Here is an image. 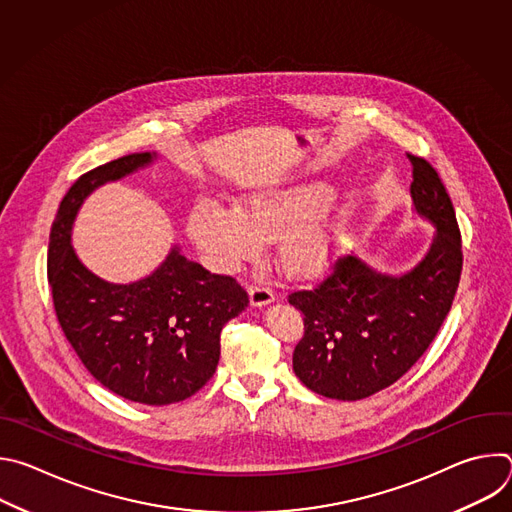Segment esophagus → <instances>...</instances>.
<instances>
[{
  "instance_id": "esophagus-1",
  "label": "esophagus",
  "mask_w": 512,
  "mask_h": 512,
  "mask_svg": "<svg viewBox=\"0 0 512 512\" xmlns=\"http://www.w3.org/2000/svg\"><path fill=\"white\" fill-rule=\"evenodd\" d=\"M249 300H251V306L253 308H263L267 304H271L275 300L273 291L269 287H263V285H253L249 289Z\"/></svg>"
}]
</instances>
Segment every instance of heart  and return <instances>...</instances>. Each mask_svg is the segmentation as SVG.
Segmentation results:
<instances>
[{"label":"heart","mask_w":512,"mask_h":512,"mask_svg":"<svg viewBox=\"0 0 512 512\" xmlns=\"http://www.w3.org/2000/svg\"><path fill=\"white\" fill-rule=\"evenodd\" d=\"M334 188L326 182L259 186L229 206L198 200L186 221L188 239L218 271L251 261L275 241L277 267L291 279H308L332 261L338 235L328 218Z\"/></svg>","instance_id":"heart-1"}]
</instances>
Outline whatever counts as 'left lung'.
I'll return each instance as SVG.
<instances>
[{
    "label": "left lung",
    "instance_id": "8db88e82",
    "mask_svg": "<svg viewBox=\"0 0 512 512\" xmlns=\"http://www.w3.org/2000/svg\"><path fill=\"white\" fill-rule=\"evenodd\" d=\"M413 164V214L435 233L411 269L387 273L358 253L340 259L312 291L289 304L304 314L294 373L314 393L358 401L401 379L444 324L462 271V241L452 200L423 160Z\"/></svg>",
    "mask_w": 512,
    "mask_h": 512
}]
</instances>
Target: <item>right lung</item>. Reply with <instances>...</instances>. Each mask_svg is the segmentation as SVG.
I'll return each mask as SVG.
<instances>
[{
    "instance_id": "add662e5",
    "label": "right lung",
    "mask_w": 512,
    "mask_h": 512,
    "mask_svg": "<svg viewBox=\"0 0 512 512\" xmlns=\"http://www.w3.org/2000/svg\"><path fill=\"white\" fill-rule=\"evenodd\" d=\"M156 160L152 152L123 156L70 186L50 229L48 281L62 332L85 369L127 401L170 405L214 375L221 330L249 306L247 291L186 259L176 243L150 275L131 283L99 277L72 247L85 200Z\"/></svg>"
}]
</instances>
